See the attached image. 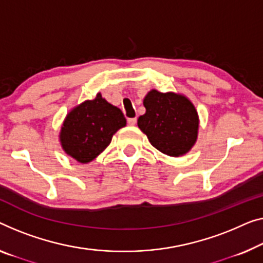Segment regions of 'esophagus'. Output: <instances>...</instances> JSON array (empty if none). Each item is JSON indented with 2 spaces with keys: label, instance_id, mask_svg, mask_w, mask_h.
Instances as JSON below:
<instances>
[{
  "label": "esophagus",
  "instance_id": "esophagus-1",
  "mask_svg": "<svg viewBox=\"0 0 263 263\" xmlns=\"http://www.w3.org/2000/svg\"><path fill=\"white\" fill-rule=\"evenodd\" d=\"M136 123H137V119H136V118L127 119V124L130 125V126H133V125H136Z\"/></svg>",
  "mask_w": 263,
  "mask_h": 263
}]
</instances>
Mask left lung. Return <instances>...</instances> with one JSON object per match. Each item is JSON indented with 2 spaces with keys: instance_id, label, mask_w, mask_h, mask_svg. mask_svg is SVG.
I'll return each mask as SVG.
<instances>
[{
  "instance_id": "1",
  "label": "left lung",
  "mask_w": 263,
  "mask_h": 263,
  "mask_svg": "<svg viewBox=\"0 0 263 263\" xmlns=\"http://www.w3.org/2000/svg\"><path fill=\"white\" fill-rule=\"evenodd\" d=\"M145 115L138 127L157 150L170 157L187 154L197 142L199 118L194 104L184 94L151 89L144 98Z\"/></svg>"
}]
</instances>
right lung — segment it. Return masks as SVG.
<instances>
[{
	"label": "right lung",
	"mask_w": 263,
	"mask_h": 263,
	"mask_svg": "<svg viewBox=\"0 0 263 263\" xmlns=\"http://www.w3.org/2000/svg\"><path fill=\"white\" fill-rule=\"evenodd\" d=\"M125 125L126 119L120 108L98 93L93 100H85L67 113L59 140L65 154L86 164L97 158Z\"/></svg>",
	"instance_id": "obj_1"
}]
</instances>
